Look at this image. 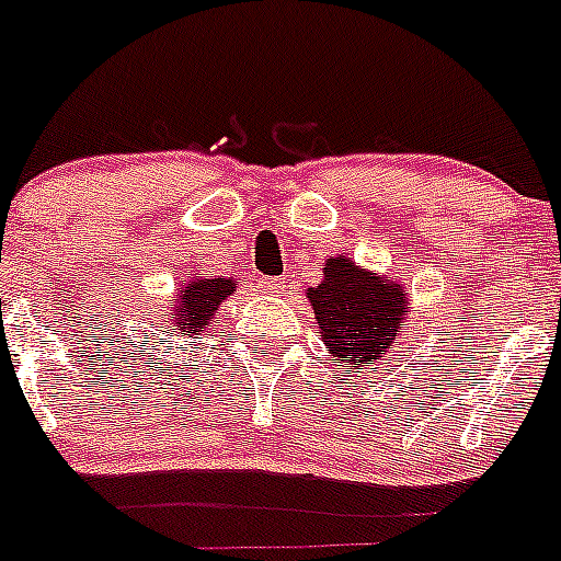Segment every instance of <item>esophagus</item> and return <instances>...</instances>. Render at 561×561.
<instances>
[{
  "mask_svg": "<svg viewBox=\"0 0 561 561\" xmlns=\"http://www.w3.org/2000/svg\"><path fill=\"white\" fill-rule=\"evenodd\" d=\"M261 286H264V291H270V295H280L286 286V280L284 277H264V280H261Z\"/></svg>",
  "mask_w": 561,
  "mask_h": 561,
  "instance_id": "obj_1",
  "label": "esophagus"
}]
</instances>
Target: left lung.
I'll list each match as a JSON object with an SVG mask.
<instances>
[{
  "instance_id": "8db88e82",
  "label": "left lung",
  "mask_w": 561,
  "mask_h": 561,
  "mask_svg": "<svg viewBox=\"0 0 561 561\" xmlns=\"http://www.w3.org/2000/svg\"><path fill=\"white\" fill-rule=\"evenodd\" d=\"M314 309L317 334L329 354L351 374L374 368L388 354L401 356L408 342L410 304L408 289L396 277L359 270L351 257H329L323 280L306 289Z\"/></svg>"
}]
</instances>
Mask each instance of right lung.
I'll list each match as a JSON object with an SVG mask.
<instances>
[{
    "instance_id": "add662e5",
    "label": "right lung",
    "mask_w": 561,
    "mask_h": 561,
    "mask_svg": "<svg viewBox=\"0 0 561 561\" xmlns=\"http://www.w3.org/2000/svg\"><path fill=\"white\" fill-rule=\"evenodd\" d=\"M236 284L238 280L232 277H187L185 284L173 291V304H168L153 323L160 342H168V348H173V336L191 340L196 334H205L213 317L219 314L221 304L236 291Z\"/></svg>"
}]
</instances>
